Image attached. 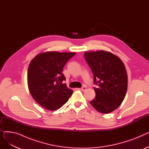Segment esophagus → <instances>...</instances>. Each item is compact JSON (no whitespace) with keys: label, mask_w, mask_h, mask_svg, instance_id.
I'll return each mask as SVG.
<instances>
[{"label":"esophagus","mask_w":149,"mask_h":149,"mask_svg":"<svg viewBox=\"0 0 149 149\" xmlns=\"http://www.w3.org/2000/svg\"><path fill=\"white\" fill-rule=\"evenodd\" d=\"M80 90L82 91H85L86 90V88L85 86H83V87H82V88L80 89Z\"/></svg>","instance_id":"obj_1"}]
</instances>
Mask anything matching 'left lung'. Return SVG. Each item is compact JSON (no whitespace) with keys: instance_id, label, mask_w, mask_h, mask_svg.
I'll return each instance as SVG.
<instances>
[{"instance_id":"obj_1","label":"left lung","mask_w":149,"mask_h":149,"mask_svg":"<svg viewBox=\"0 0 149 149\" xmlns=\"http://www.w3.org/2000/svg\"><path fill=\"white\" fill-rule=\"evenodd\" d=\"M90 66L95 97L91 104L103 113H109L118 108L123 101L127 89V74L122 60L115 54L103 50L84 52Z\"/></svg>"}]
</instances>
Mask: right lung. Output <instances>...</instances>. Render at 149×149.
I'll return each mask as SVG.
<instances>
[{
	"label": "right lung",
	"mask_w": 149,
	"mask_h": 149,
	"mask_svg": "<svg viewBox=\"0 0 149 149\" xmlns=\"http://www.w3.org/2000/svg\"><path fill=\"white\" fill-rule=\"evenodd\" d=\"M75 52H41L31 61L28 70V86L31 95L47 110L55 111L65 104L73 91L63 81L66 62Z\"/></svg>",
	"instance_id": "add662e5"
}]
</instances>
